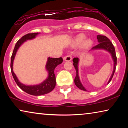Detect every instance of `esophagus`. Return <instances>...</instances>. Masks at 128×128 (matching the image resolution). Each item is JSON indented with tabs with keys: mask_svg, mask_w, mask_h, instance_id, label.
Listing matches in <instances>:
<instances>
[{
	"mask_svg": "<svg viewBox=\"0 0 128 128\" xmlns=\"http://www.w3.org/2000/svg\"><path fill=\"white\" fill-rule=\"evenodd\" d=\"M64 59L65 61H70L72 59V56L70 55H68L64 58Z\"/></svg>",
	"mask_w": 128,
	"mask_h": 128,
	"instance_id": "esophagus-1",
	"label": "esophagus"
}]
</instances>
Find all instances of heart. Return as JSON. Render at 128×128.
Returning a JSON list of instances; mask_svg holds the SVG:
<instances>
[{"label": "heart", "instance_id": "1", "mask_svg": "<svg viewBox=\"0 0 128 128\" xmlns=\"http://www.w3.org/2000/svg\"><path fill=\"white\" fill-rule=\"evenodd\" d=\"M86 39V36L84 34H80L78 35L76 38H74V41L73 42V46L76 47L79 46L83 43L82 44V46L84 48H87L90 47L92 44V41L91 39Z\"/></svg>", "mask_w": 128, "mask_h": 128}]
</instances>
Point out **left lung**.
Masks as SVG:
<instances>
[{
  "label": "left lung",
  "mask_w": 128,
  "mask_h": 128,
  "mask_svg": "<svg viewBox=\"0 0 128 128\" xmlns=\"http://www.w3.org/2000/svg\"><path fill=\"white\" fill-rule=\"evenodd\" d=\"M97 38L98 40V44L96 45V46L92 47V50H105L106 51L109 52L111 54L112 59L114 61V69L112 71V73L111 77H110L109 80L108 82V84L111 82L112 77L114 74L115 69H116V54H115V48L114 46V45L110 40L106 37V36H100V35H98L97 36ZM73 65L76 69V75L74 78V83L77 87L78 88H80V90H84V91H87L86 89L85 88V87L83 86L82 83L80 82V78H79V75H78V62H79V59L78 58H74L73 59Z\"/></svg>",
  "instance_id": "left-lung-1"
}]
</instances>
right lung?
<instances>
[{"instance_id":"right-lung-1","label":"right lung","mask_w":128,"mask_h":128,"mask_svg":"<svg viewBox=\"0 0 128 128\" xmlns=\"http://www.w3.org/2000/svg\"><path fill=\"white\" fill-rule=\"evenodd\" d=\"M40 33H30L22 37L19 40L17 43L16 44L14 48L13 54L11 57V64H10V68H11V72L13 75V77L16 83L20 88L25 92L27 93L31 94L32 96H41L44 94H46L52 92L55 88L56 85V78L55 74L54 73L56 67L59 64H61L63 62L62 58H52L48 57L47 59V62L45 65L47 72H48V77L42 83L36 85H26L24 84L19 81L16 75L13 72V62L15 58V56L20 48L21 45L24 42L27 41V40H31L34 39L36 36Z\"/></svg>"}]
</instances>
